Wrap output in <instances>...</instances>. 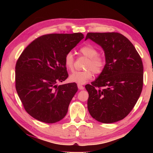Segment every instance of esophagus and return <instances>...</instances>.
Here are the masks:
<instances>
[{"label":"esophagus","mask_w":153,"mask_h":153,"mask_svg":"<svg viewBox=\"0 0 153 153\" xmlns=\"http://www.w3.org/2000/svg\"><path fill=\"white\" fill-rule=\"evenodd\" d=\"M77 87H78L79 90H84V87L81 84H77Z\"/></svg>","instance_id":"esophagus-1"}]
</instances>
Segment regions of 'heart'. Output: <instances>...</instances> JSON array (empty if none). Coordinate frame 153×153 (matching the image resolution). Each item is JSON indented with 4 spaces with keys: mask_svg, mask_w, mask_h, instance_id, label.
Returning a JSON list of instances; mask_svg holds the SVG:
<instances>
[{
    "mask_svg": "<svg viewBox=\"0 0 153 153\" xmlns=\"http://www.w3.org/2000/svg\"><path fill=\"white\" fill-rule=\"evenodd\" d=\"M79 53L88 58L85 65V69H86L84 71L74 72L69 76V79L71 82L84 84L92 79L93 72L96 74L102 73L106 65V59L102 55H99L97 49L92 45L83 46L79 48ZM74 61L73 53L68 52L64 56V65L67 70H73Z\"/></svg>",
    "mask_w": 153,
    "mask_h": 153,
    "instance_id": "b5f03b06",
    "label": "heart"
}]
</instances>
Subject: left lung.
I'll return each mask as SVG.
<instances>
[{
  "instance_id": "obj_1",
  "label": "left lung",
  "mask_w": 153,
  "mask_h": 153,
  "mask_svg": "<svg viewBox=\"0 0 153 153\" xmlns=\"http://www.w3.org/2000/svg\"><path fill=\"white\" fill-rule=\"evenodd\" d=\"M90 38L101 46L106 65L91 84L88 109L99 122L111 123L125 118L138 101L143 86V64L135 47L117 32H89Z\"/></svg>"
}]
</instances>
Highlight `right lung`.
<instances>
[{
  "label": "right lung",
  "instance_id": "1",
  "mask_svg": "<svg viewBox=\"0 0 153 153\" xmlns=\"http://www.w3.org/2000/svg\"><path fill=\"white\" fill-rule=\"evenodd\" d=\"M84 38L82 33H50L32 41L15 65V88L25 111L46 123L66 115L77 91L75 83L57 86L68 77L64 56Z\"/></svg>",
  "mask_w": 153,
  "mask_h": 153
}]
</instances>
